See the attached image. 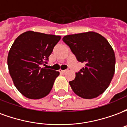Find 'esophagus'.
<instances>
[{"mask_svg": "<svg viewBox=\"0 0 127 127\" xmlns=\"http://www.w3.org/2000/svg\"><path fill=\"white\" fill-rule=\"evenodd\" d=\"M59 71L61 73H64L67 72V70H59Z\"/></svg>", "mask_w": 127, "mask_h": 127, "instance_id": "34e87169", "label": "esophagus"}]
</instances>
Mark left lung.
I'll return each instance as SVG.
<instances>
[{
  "label": "left lung",
  "instance_id": "8db88e82",
  "mask_svg": "<svg viewBox=\"0 0 127 127\" xmlns=\"http://www.w3.org/2000/svg\"><path fill=\"white\" fill-rule=\"evenodd\" d=\"M63 40L77 61L85 64L69 82L73 91L83 98L97 97L107 88L114 75L113 48L105 37L95 32L66 35Z\"/></svg>",
  "mask_w": 127,
  "mask_h": 127
}]
</instances>
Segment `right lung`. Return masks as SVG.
<instances>
[{
	"instance_id": "obj_1",
	"label": "right lung",
	"mask_w": 127,
	"mask_h": 127,
	"mask_svg": "<svg viewBox=\"0 0 127 127\" xmlns=\"http://www.w3.org/2000/svg\"><path fill=\"white\" fill-rule=\"evenodd\" d=\"M61 36L27 31L17 37L10 49L7 64L14 85L31 99L47 96L59 72L43 67Z\"/></svg>"
}]
</instances>
